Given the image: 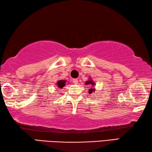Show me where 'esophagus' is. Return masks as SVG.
Returning a JSON list of instances; mask_svg holds the SVG:
<instances>
[{"instance_id":"1","label":"esophagus","mask_w":152,"mask_h":152,"mask_svg":"<svg viewBox=\"0 0 152 152\" xmlns=\"http://www.w3.org/2000/svg\"><path fill=\"white\" fill-rule=\"evenodd\" d=\"M73 83L74 84H78V80H77V79H73Z\"/></svg>"}]
</instances>
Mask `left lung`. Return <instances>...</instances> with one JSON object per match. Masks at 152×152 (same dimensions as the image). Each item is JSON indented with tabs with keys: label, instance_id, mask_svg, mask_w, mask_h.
<instances>
[{
	"label": "left lung",
	"instance_id": "left-lung-1",
	"mask_svg": "<svg viewBox=\"0 0 152 152\" xmlns=\"http://www.w3.org/2000/svg\"><path fill=\"white\" fill-rule=\"evenodd\" d=\"M85 84L86 85L92 84V86H94V85H95V83L92 81V80H88V81L86 82ZM94 91H95V89H94V88H90V89H89V92H89L90 94H92L93 92H94Z\"/></svg>",
	"mask_w": 152,
	"mask_h": 152
}]
</instances>
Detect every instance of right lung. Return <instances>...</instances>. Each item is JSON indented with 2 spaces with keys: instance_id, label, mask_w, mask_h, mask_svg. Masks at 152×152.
Segmentation results:
<instances>
[{
  "instance_id": "right-lung-1",
  "label": "right lung",
  "mask_w": 152,
  "mask_h": 152,
  "mask_svg": "<svg viewBox=\"0 0 152 152\" xmlns=\"http://www.w3.org/2000/svg\"><path fill=\"white\" fill-rule=\"evenodd\" d=\"M66 80H58L57 82L56 85L58 86V87L60 88H62L66 85Z\"/></svg>"
}]
</instances>
